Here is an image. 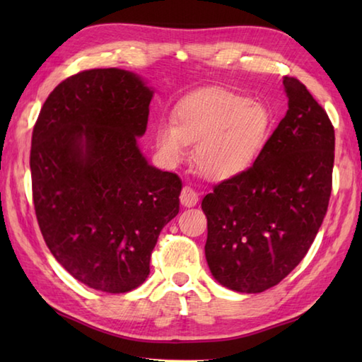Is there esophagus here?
<instances>
[{"instance_id":"34e87169","label":"esophagus","mask_w":362,"mask_h":362,"mask_svg":"<svg viewBox=\"0 0 362 362\" xmlns=\"http://www.w3.org/2000/svg\"><path fill=\"white\" fill-rule=\"evenodd\" d=\"M197 201H199V196H197V193H196L193 188L188 187V185H185V187L182 188V191H180V202H182V205L194 206L197 204Z\"/></svg>"}]
</instances>
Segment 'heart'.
<instances>
[{"label": "heart", "mask_w": 362, "mask_h": 362, "mask_svg": "<svg viewBox=\"0 0 362 362\" xmlns=\"http://www.w3.org/2000/svg\"><path fill=\"white\" fill-rule=\"evenodd\" d=\"M272 115L261 103L228 90H201L177 104L173 122L153 129L160 157L179 165L194 144V166L209 180H226L247 169L271 134Z\"/></svg>", "instance_id": "b5f03b06"}]
</instances>
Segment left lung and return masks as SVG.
Listing matches in <instances>:
<instances>
[{
    "label": "left lung",
    "mask_w": 362,
    "mask_h": 362,
    "mask_svg": "<svg viewBox=\"0 0 362 362\" xmlns=\"http://www.w3.org/2000/svg\"><path fill=\"white\" fill-rule=\"evenodd\" d=\"M288 112L264 148L202 201L206 263L228 289L279 284L310 250L333 188L334 127L302 82L283 76Z\"/></svg>",
    "instance_id": "1"
}]
</instances>
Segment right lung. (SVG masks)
I'll list each match as a JSON object with an SVG mask.
<instances>
[{"instance_id": "right-lung-1", "label": "right lung", "mask_w": 362, "mask_h": 362, "mask_svg": "<svg viewBox=\"0 0 362 362\" xmlns=\"http://www.w3.org/2000/svg\"><path fill=\"white\" fill-rule=\"evenodd\" d=\"M151 99L132 73L83 70L51 91L33 130L43 240L76 280L109 294L148 279L161 228L179 213L180 177L148 165L136 146Z\"/></svg>"}]
</instances>
